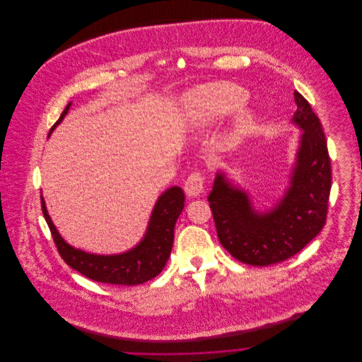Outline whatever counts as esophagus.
<instances>
[{
	"mask_svg": "<svg viewBox=\"0 0 362 362\" xmlns=\"http://www.w3.org/2000/svg\"><path fill=\"white\" fill-rule=\"evenodd\" d=\"M204 185H205V177L202 175V173L201 171H194L185 180L184 189H185V194L189 198H195V197H199L204 192Z\"/></svg>",
	"mask_w": 362,
	"mask_h": 362,
	"instance_id": "1",
	"label": "esophagus"
}]
</instances>
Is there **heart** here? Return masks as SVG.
<instances>
[{"mask_svg": "<svg viewBox=\"0 0 362 362\" xmlns=\"http://www.w3.org/2000/svg\"><path fill=\"white\" fill-rule=\"evenodd\" d=\"M247 99L248 93L244 88L231 82H217L191 92L187 98V104L195 119L209 122L238 110ZM252 122V111L244 110L240 114V127L247 129Z\"/></svg>", "mask_w": 362, "mask_h": 362, "instance_id": "1", "label": "heart"}]
</instances>
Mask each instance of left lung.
Wrapping results in <instances>:
<instances>
[{"instance_id": "obj_1", "label": "left lung", "mask_w": 362, "mask_h": 362, "mask_svg": "<svg viewBox=\"0 0 362 362\" xmlns=\"http://www.w3.org/2000/svg\"><path fill=\"white\" fill-rule=\"evenodd\" d=\"M293 122L303 129L290 187L267 211L217 173L207 197L220 244L243 263L269 266L294 257L323 228L332 188V167L322 124L307 99L294 92Z\"/></svg>"}]
</instances>
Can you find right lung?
Instances as JSON below:
<instances>
[{
	"label": "right lung",
	"mask_w": 362,
	"mask_h": 362,
	"mask_svg": "<svg viewBox=\"0 0 362 362\" xmlns=\"http://www.w3.org/2000/svg\"><path fill=\"white\" fill-rule=\"evenodd\" d=\"M71 103L65 107L54 128L62 121ZM49 134V135H50ZM185 195L180 187H171L156 202L144 240L132 250L119 255H95L66 244L57 231L42 197V210L50 227L55 247L68 266L83 276L107 284L138 286L146 283L164 269L174 243V226L184 209Z\"/></svg>",
	"instance_id": "add662e5"
}]
</instances>
